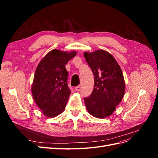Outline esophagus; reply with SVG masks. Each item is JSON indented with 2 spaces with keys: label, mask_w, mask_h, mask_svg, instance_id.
Segmentation results:
<instances>
[{
  "label": "esophagus",
  "mask_w": 158,
  "mask_h": 158,
  "mask_svg": "<svg viewBox=\"0 0 158 158\" xmlns=\"http://www.w3.org/2000/svg\"><path fill=\"white\" fill-rule=\"evenodd\" d=\"M80 89H81L80 85H78V86H76V87L74 88V90L76 91V92H79V91L80 90Z\"/></svg>",
  "instance_id": "34e87169"
}]
</instances>
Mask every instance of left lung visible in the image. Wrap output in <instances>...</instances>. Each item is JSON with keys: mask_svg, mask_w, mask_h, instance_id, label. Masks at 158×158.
I'll list each match as a JSON object with an SVG mask.
<instances>
[{"mask_svg": "<svg viewBox=\"0 0 158 158\" xmlns=\"http://www.w3.org/2000/svg\"><path fill=\"white\" fill-rule=\"evenodd\" d=\"M85 60L94 76V88L90 96L84 98L88 112L104 118L113 114L125 92L122 70L113 56L104 50L84 52Z\"/></svg>", "mask_w": 158, "mask_h": 158, "instance_id": "left-lung-1", "label": "left lung"}]
</instances>
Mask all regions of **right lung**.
<instances>
[{
    "mask_svg": "<svg viewBox=\"0 0 158 158\" xmlns=\"http://www.w3.org/2000/svg\"><path fill=\"white\" fill-rule=\"evenodd\" d=\"M76 54L75 51L55 49L49 51L37 66L31 94L37 106L47 117L58 116L65 109L71 93L65 65Z\"/></svg>",
    "mask_w": 158,
    "mask_h": 158,
    "instance_id": "right-lung-1",
    "label": "right lung"
}]
</instances>
